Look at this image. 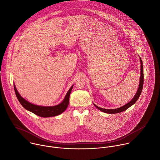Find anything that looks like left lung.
Wrapping results in <instances>:
<instances>
[{
	"instance_id": "8db88e82",
	"label": "left lung",
	"mask_w": 160,
	"mask_h": 160,
	"mask_svg": "<svg viewBox=\"0 0 160 160\" xmlns=\"http://www.w3.org/2000/svg\"><path fill=\"white\" fill-rule=\"evenodd\" d=\"M140 82H139V85H138V88L137 90V92L136 93V95H134V98L127 104L124 105V106L116 108V109H104L102 108H100L98 106L95 105L94 103L93 105H95V107L98 108V110H100L101 112L106 113H108V114H114V113H120V112H122L124 111H125L126 110H127L128 108H129L130 107H131L132 105H133L136 102H137L138 98H139L141 92L143 89V63H142V59L140 58Z\"/></svg>"
}]
</instances>
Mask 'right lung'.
<instances>
[{
    "label": "right lung",
    "mask_w": 160,
    "mask_h": 160,
    "mask_svg": "<svg viewBox=\"0 0 160 160\" xmlns=\"http://www.w3.org/2000/svg\"><path fill=\"white\" fill-rule=\"evenodd\" d=\"M13 86H14V89H15L16 96L23 107L26 110L33 113L34 114H36L41 117H43V118L56 116L62 113L63 112L65 111V110L67 108L68 106L69 95L73 87V85H72L71 87V88L69 89L67 93L65 95L64 100L62 102V103L55 106L44 107V106H39V105L32 104L29 102H28L27 100H26L20 95L17 89H16V87L14 84H13Z\"/></svg>",
    "instance_id": "1"
}]
</instances>
